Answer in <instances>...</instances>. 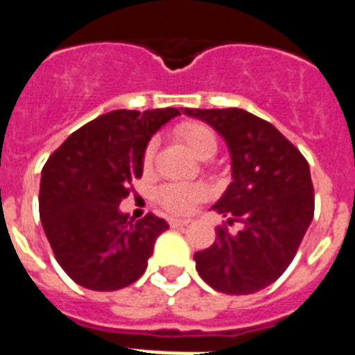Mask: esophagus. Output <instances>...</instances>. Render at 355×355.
<instances>
[{"label": "esophagus", "mask_w": 355, "mask_h": 355, "mask_svg": "<svg viewBox=\"0 0 355 355\" xmlns=\"http://www.w3.org/2000/svg\"><path fill=\"white\" fill-rule=\"evenodd\" d=\"M190 224V220H183V218H174V216H171L168 218V225L171 227H184V225Z\"/></svg>", "instance_id": "esophagus-1"}]
</instances>
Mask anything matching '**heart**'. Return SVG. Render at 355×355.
<instances>
[{"label": "heart", "instance_id": "1", "mask_svg": "<svg viewBox=\"0 0 355 355\" xmlns=\"http://www.w3.org/2000/svg\"><path fill=\"white\" fill-rule=\"evenodd\" d=\"M175 139L183 142L193 155L200 159L211 158L216 153V135L202 122L188 121L181 122L174 130ZM156 146L149 142L144 149L142 165L144 171H150L155 162ZM209 197V187L206 183H167L156 188L155 200L171 215L187 216L192 215L197 206L202 205Z\"/></svg>", "mask_w": 355, "mask_h": 355}]
</instances>
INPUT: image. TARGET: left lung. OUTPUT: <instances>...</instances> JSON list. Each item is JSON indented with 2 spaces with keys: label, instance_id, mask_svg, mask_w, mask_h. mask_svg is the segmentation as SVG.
Listing matches in <instances>:
<instances>
[{
  "label": "left lung",
  "instance_id": "left-lung-1",
  "mask_svg": "<svg viewBox=\"0 0 355 355\" xmlns=\"http://www.w3.org/2000/svg\"><path fill=\"white\" fill-rule=\"evenodd\" d=\"M224 139L231 183L211 206L225 218L215 243L193 254L206 284L250 295L277 281L293 261L315 213L311 172L300 150L270 122L240 108H184ZM241 224L231 234L227 225Z\"/></svg>",
  "mask_w": 355,
  "mask_h": 355
}]
</instances>
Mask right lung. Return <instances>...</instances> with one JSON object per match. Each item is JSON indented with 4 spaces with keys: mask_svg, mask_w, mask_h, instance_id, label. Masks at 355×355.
<instances>
[{
    "mask_svg": "<svg viewBox=\"0 0 355 355\" xmlns=\"http://www.w3.org/2000/svg\"><path fill=\"white\" fill-rule=\"evenodd\" d=\"M180 110H114L69 135L42 168L39 211L56 261L76 284L114 291L146 272L168 224L119 209L142 175L150 137Z\"/></svg>",
    "mask_w": 355,
    "mask_h": 355,
    "instance_id": "right-lung-1",
    "label": "right lung"
}]
</instances>
